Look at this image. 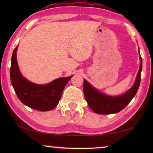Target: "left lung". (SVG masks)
<instances>
[{"mask_svg": "<svg viewBox=\"0 0 153 153\" xmlns=\"http://www.w3.org/2000/svg\"><path fill=\"white\" fill-rule=\"evenodd\" d=\"M139 57L140 65L136 81L130 89L120 96L112 97L103 94L90 84L86 79H84L83 89L84 97L88 105L94 112L100 115L116 113L123 109L135 97L140 84V75L142 69V60L140 54Z\"/></svg>", "mask_w": 153, "mask_h": 153, "instance_id": "1", "label": "left lung"}]
</instances>
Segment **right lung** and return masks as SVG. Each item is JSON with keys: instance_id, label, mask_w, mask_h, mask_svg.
I'll list each match as a JSON object with an SVG mask.
<instances>
[{"instance_id": "right-lung-1", "label": "right lung", "mask_w": 153, "mask_h": 153, "mask_svg": "<svg viewBox=\"0 0 153 153\" xmlns=\"http://www.w3.org/2000/svg\"><path fill=\"white\" fill-rule=\"evenodd\" d=\"M18 45L11 57L10 77L13 87L20 101L33 109L48 111L58 105L62 92L67 82L73 76L60 77L46 84L31 82L21 74L17 61Z\"/></svg>"}]
</instances>
